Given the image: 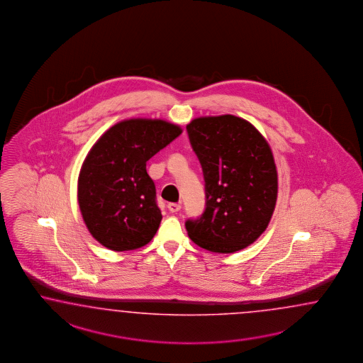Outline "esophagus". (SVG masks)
Segmentation results:
<instances>
[{"mask_svg":"<svg viewBox=\"0 0 363 363\" xmlns=\"http://www.w3.org/2000/svg\"><path fill=\"white\" fill-rule=\"evenodd\" d=\"M167 208H169V211H170V213H177V211H179V210H181V205H179V203H173V202H172V203H169V205H167Z\"/></svg>","mask_w":363,"mask_h":363,"instance_id":"esophagus-1","label":"esophagus"}]
</instances>
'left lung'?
I'll use <instances>...</instances> for the list:
<instances>
[{"mask_svg": "<svg viewBox=\"0 0 363 363\" xmlns=\"http://www.w3.org/2000/svg\"><path fill=\"white\" fill-rule=\"evenodd\" d=\"M202 165L206 208L187 220L189 238L211 252L233 254L265 231L277 199V170L269 144L250 121L205 116L186 125Z\"/></svg>", "mask_w": 363, "mask_h": 363, "instance_id": "1", "label": "left lung"}]
</instances>
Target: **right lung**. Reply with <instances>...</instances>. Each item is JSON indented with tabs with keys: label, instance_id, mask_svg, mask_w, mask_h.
Returning a JSON list of instances; mask_svg holds the SVG:
<instances>
[{
	"label": "right lung",
	"instance_id": "add662e5",
	"mask_svg": "<svg viewBox=\"0 0 363 363\" xmlns=\"http://www.w3.org/2000/svg\"><path fill=\"white\" fill-rule=\"evenodd\" d=\"M182 133L161 118H129L89 149L78 178V202L89 234L112 251L147 245L161 223L147 161Z\"/></svg>",
	"mask_w": 363,
	"mask_h": 363
}]
</instances>
